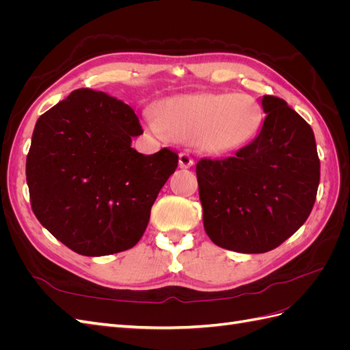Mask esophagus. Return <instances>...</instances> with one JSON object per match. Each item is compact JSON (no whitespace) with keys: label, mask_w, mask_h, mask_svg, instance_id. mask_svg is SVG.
Instances as JSON below:
<instances>
[{"label":"esophagus","mask_w":350,"mask_h":350,"mask_svg":"<svg viewBox=\"0 0 350 350\" xmlns=\"http://www.w3.org/2000/svg\"><path fill=\"white\" fill-rule=\"evenodd\" d=\"M178 162H179V167H181V169H188V167H191L194 165L193 157L189 156L188 153H181V154H179Z\"/></svg>","instance_id":"1"}]
</instances>
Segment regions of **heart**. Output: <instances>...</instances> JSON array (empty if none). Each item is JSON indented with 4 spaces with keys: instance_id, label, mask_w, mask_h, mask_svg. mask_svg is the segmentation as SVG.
Here are the masks:
<instances>
[{
    "instance_id": "1",
    "label": "heart",
    "mask_w": 350,
    "mask_h": 350,
    "mask_svg": "<svg viewBox=\"0 0 350 350\" xmlns=\"http://www.w3.org/2000/svg\"><path fill=\"white\" fill-rule=\"evenodd\" d=\"M156 133L193 144L198 150L224 156L242 150L261 130L260 103L242 93H194L163 99L156 115L147 112Z\"/></svg>"
}]
</instances>
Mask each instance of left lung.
<instances>
[{
	"label": "left lung",
	"instance_id": "obj_1",
	"mask_svg": "<svg viewBox=\"0 0 350 350\" xmlns=\"http://www.w3.org/2000/svg\"><path fill=\"white\" fill-rule=\"evenodd\" d=\"M260 134L235 157L201 159L196 172L206 234L216 245L260 254L308 219L320 184L312 129L283 99L262 96Z\"/></svg>",
	"mask_w": 350,
	"mask_h": 350
}]
</instances>
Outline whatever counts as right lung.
Listing matches in <instances>:
<instances>
[{"instance_id":"1","label":"right lung","mask_w":350,"mask_h":350,"mask_svg":"<svg viewBox=\"0 0 350 350\" xmlns=\"http://www.w3.org/2000/svg\"><path fill=\"white\" fill-rule=\"evenodd\" d=\"M129 105L105 92L74 90L36 121L26 159L33 213L74 252L102 257L133 248L178 166L176 153L142 154Z\"/></svg>"}]
</instances>
